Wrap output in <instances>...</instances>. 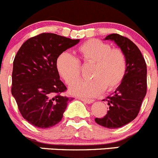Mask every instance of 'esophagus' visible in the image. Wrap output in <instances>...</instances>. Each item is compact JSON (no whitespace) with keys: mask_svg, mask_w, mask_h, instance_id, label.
Listing matches in <instances>:
<instances>
[{"mask_svg":"<svg viewBox=\"0 0 158 158\" xmlns=\"http://www.w3.org/2000/svg\"><path fill=\"white\" fill-rule=\"evenodd\" d=\"M79 99L81 101L87 103V104H90V103H92L94 102L93 99H89V98H79Z\"/></svg>","mask_w":158,"mask_h":158,"instance_id":"34e87169","label":"esophagus"}]
</instances>
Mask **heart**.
Returning a JSON list of instances; mask_svg holds the SVG:
<instances>
[{"label": "heart", "mask_w": 158, "mask_h": 158, "mask_svg": "<svg viewBox=\"0 0 158 158\" xmlns=\"http://www.w3.org/2000/svg\"><path fill=\"white\" fill-rule=\"evenodd\" d=\"M84 63H93L89 69V79L73 84L70 91L81 96L92 97L101 94L105 89L112 91L118 88L125 77L128 60L120 48L97 39H91L78 49ZM56 68L67 84H71L81 76V64L77 57L69 52H63L56 60Z\"/></svg>", "instance_id": "1"}]
</instances>
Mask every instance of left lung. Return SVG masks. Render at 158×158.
Here are the masks:
<instances>
[{
	"label": "left lung",
	"instance_id": "obj_1",
	"mask_svg": "<svg viewBox=\"0 0 158 158\" xmlns=\"http://www.w3.org/2000/svg\"><path fill=\"white\" fill-rule=\"evenodd\" d=\"M116 43L125 53L128 69L125 77L112 95L106 98L109 106L103 118H95L97 124L109 128H118L138 116L147 93V66L138 47L131 40L118 33L106 37Z\"/></svg>",
	"mask_w": 158,
	"mask_h": 158
}]
</instances>
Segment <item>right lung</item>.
<instances>
[{
  "mask_svg": "<svg viewBox=\"0 0 158 158\" xmlns=\"http://www.w3.org/2000/svg\"><path fill=\"white\" fill-rule=\"evenodd\" d=\"M79 40L43 33L23 44L13 63L11 93L24 119L47 128L58 124L69 101L67 88L60 79L56 60Z\"/></svg>",
  "mask_w": 158,
  "mask_h": 158,
  "instance_id": "1",
  "label": "right lung"
}]
</instances>
